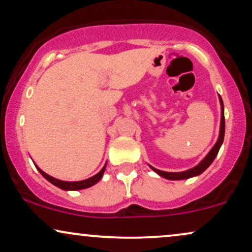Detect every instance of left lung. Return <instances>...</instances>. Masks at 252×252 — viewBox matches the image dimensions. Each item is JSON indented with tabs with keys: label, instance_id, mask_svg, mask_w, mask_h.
<instances>
[{
	"label": "left lung",
	"instance_id": "obj_1",
	"mask_svg": "<svg viewBox=\"0 0 252 252\" xmlns=\"http://www.w3.org/2000/svg\"><path fill=\"white\" fill-rule=\"evenodd\" d=\"M220 136H218L217 142L215 143L213 147V149L208 153V155L203 158L201 162L198 163L196 166L189 169V170L186 171H181V172H166V171H162L158 170V169H155L154 166L149 165L154 171L156 172L157 175H159L160 177H164L166 180L170 181H178V180H188V178L195 177V176L201 175L203 171H205L210 166L211 163L214 162V159L216 158L218 151H220V145L223 144V139H224V132H225V120H224V104L222 101V97L220 96Z\"/></svg>",
	"mask_w": 252,
	"mask_h": 252
}]
</instances>
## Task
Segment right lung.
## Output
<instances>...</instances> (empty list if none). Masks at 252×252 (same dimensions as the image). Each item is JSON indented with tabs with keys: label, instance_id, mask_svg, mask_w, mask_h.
Listing matches in <instances>:
<instances>
[{
	"label": "right lung",
	"instance_id": "1",
	"mask_svg": "<svg viewBox=\"0 0 252 252\" xmlns=\"http://www.w3.org/2000/svg\"><path fill=\"white\" fill-rule=\"evenodd\" d=\"M35 166H36V168H37V170L39 171V174L43 176L45 180L49 181L51 184H54V186H55V187L60 188V189H62V190H82V189H87V188H90V187L95 186L97 182L101 180L103 174H104V170H105V166H107V163H105L104 166H103V168H102V170L99 171L98 174H96L95 176H93V177L87 178V180H84V181H78V182H65V181L57 180V178L51 177L50 175L45 174L44 171H42L41 169H39L36 164H35Z\"/></svg>",
	"mask_w": 252,
	"mask_h": 252
}]
</instances>
